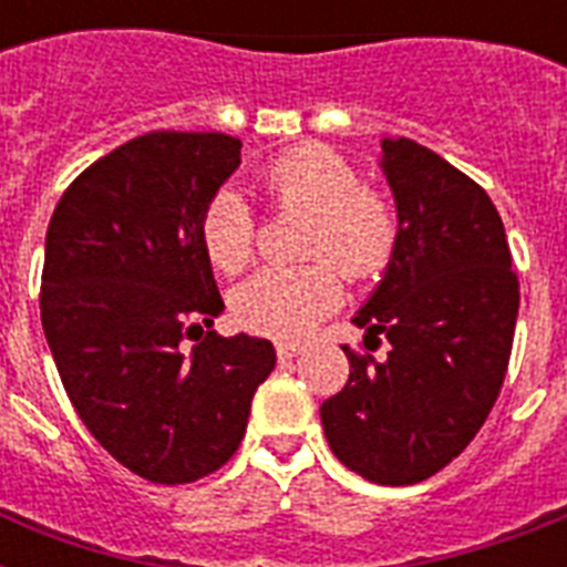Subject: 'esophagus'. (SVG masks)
I'll use <instances>...</instances> for the list:
<instances>
[{
  "label": "esophagus",
  "instance_id": "obj_1",
  "mask_svg": "<svg viewBox=\"0 0 567 567\" xmlns=\"http://www.w3.org/2000/svg\"><path fill=\"white\" fill-rule=\"evenodd\" d=\"M302 353L300 344H291V341H285V344H276V355H279V362H291L297 355Z\"/></svg>",
  "mask_w": 567,
  "mask_h": 567
}]
</instances>
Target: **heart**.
<instances>
[{"label":"heart","mask_w":567,"mask_h":567,"mask_svg":"<svg viewBox=\"0 0 567 567\" xmlns=\"http://www.w3.org/2000/svg\"><path fill=\"white\" fill-rule=\"evenodd\" d=\"M258 188L276 212L309 214L302 256L320 261L261 270L231 291V315L247 332L300 341L341 302L333 264L350 279L385 270L400 235L396 208L385 190L364 185L353 164L323 144L291 146L270 158L258 173ZM199 240L220 274H240L256 256V217L244 196L214 194L199 220Z\"/></svg>","instance_id":"obj_1"}]
</instances>
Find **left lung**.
I'll list each match as a JSON object with an SVG mask.
<instances>
[{
  "instance_id": "obj_1",
  "label": "left lung",
  "mask_w": 567,
  "mask_h": 567,
  "mask_svg": "<svg viewBox=\"0 0 567 567\" xmlns=\"http://www.w3.org/2000/svg\"><path fill=\"white\" fill-rule=\"evenodd\" d=\"M396 249L355 311L364 347L320 405L332 453L364 480L414 485L474 441L501 394L518 320V276L494 203L474 179L409 137L382 141Z\"/></svg>"
}]
</instances>
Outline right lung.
<instances>
[{
  "label": "right lung",
  "instance_id": "1",
  "mask_svg": "<svg viewBox=\"0 0 567 567\" xmlns=\"http://www.w3.org/2000/svg\"><path fill=\"white\" fill-rule=\"evenodd\" d=\"M238 164V137L150 132L75 176L49 220L40 320L64 391L150 483L226 465L276 364L265 338L212 329L223 297L199 220Z\"/></svg>",
  "mask_w": 567,
  "mask_h": 567
}]
</instances>
